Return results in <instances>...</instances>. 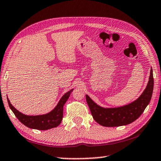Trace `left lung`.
Segmentation results:
<instances>
[{"mask_svg":"<svg viewBox=\"0 0 161 161\" xmlns=\"http://www.w3.org/2000/svg\"><path fill=\"white\" fill-rule=\"evenodd\" d=\"M153 76L152 69L149 81L145 90L137 100L118 108H103L98 106L86 95V100L94 119L98 124L106 127L121 126L136 121L145 110L151 99L153 90Z\"/></svg>","mask_w":161,"mask_h":161,"instance_id":"1","label":"left lung"}]
</instances>
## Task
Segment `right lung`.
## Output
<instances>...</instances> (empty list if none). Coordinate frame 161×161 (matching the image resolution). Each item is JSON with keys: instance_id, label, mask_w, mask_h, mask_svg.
Segmentation results:
<instances>
[{"instance_id": "right-lung-1", "label": "right lung", "mask_w": 161, "mask_h": 161, "mask_svg": "<svg viewBox=\"0 0 161 161\" xmlns=\"http://www.w3.org/2000/svg\"><path fill=\"white\" fill-rule=\"evenodd\" d=\"M72 90L73 89L64 94L59 100L56 107L50 113L39 116H28L20 113L10 103L8 98H7V99L10 109L13 111L15 116L22 124L31 129L47 130L58 126L60 124L63 116V107L67 99H69Z\"/></svg>"}]
</instances>
